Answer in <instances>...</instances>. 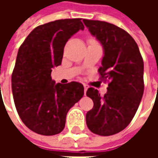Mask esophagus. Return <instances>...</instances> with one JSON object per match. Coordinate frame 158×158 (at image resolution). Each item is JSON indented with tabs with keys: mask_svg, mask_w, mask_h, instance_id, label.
<instances>
[{
	"mask_svg": "<svg viewBox=\"0 0 158 158\" xmlns=\"http://www.w3.org/2000/svg\"><path fill=\"white\" fill-rule=\"evenodd\" d=\"M84 88H85V94H86V91H87V89L89 88V85H86V84H84Z\"/></svg>",
	"mask_w": 158,
	"mask_h": 158,
	"instance_id": "esophagus-1",
	"label": "esophagus"
}]
</instances>
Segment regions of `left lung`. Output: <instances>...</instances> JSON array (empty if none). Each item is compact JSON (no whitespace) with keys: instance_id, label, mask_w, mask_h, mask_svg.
Here are the masks:
<instances>
[{"instance_id":"left-lung-1","label":"left lung","mask_w":158,"mask_h":158,"mask_svg":"<svg viewBox=\"0 0 158 158\" xmlns=\"http://www.w3.org/2000/svg\"><path fill=\"white\" fill-rule=\"evenodd\" d=\"M85 25L103 45L100 79L108 81L104 96L93 87L86 95L94 106L86 113V124L98 135L122 131L135 115L144 92V62L139 47L129 33L113 23L84 19Z\"/></svg>"}]
</instances>
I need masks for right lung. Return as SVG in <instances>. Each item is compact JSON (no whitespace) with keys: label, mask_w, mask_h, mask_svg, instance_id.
I'll return each mask as SVG.
<instances>
[{"label":"right lung","mask_w":158,"mask_h":158,"mask_svg":"<svg viewBox=\"0 0 158 158\" xmlns=\"http://www.w3.org/2000/svg\"><path fill=\"white\" fill-rule=\"evenodd\" d=\"M85 29L81 19H59L33 29L19 47L12 74L16 109L30 130L54 135L65 127L69 109L84 96L78 82L55 84L52 69L61 65L71 36Z\"/></svg>","instance_id":"right-lung-1"}]
</instances>
